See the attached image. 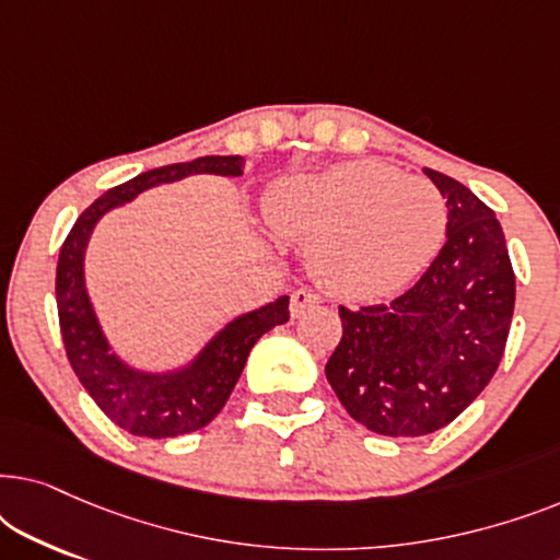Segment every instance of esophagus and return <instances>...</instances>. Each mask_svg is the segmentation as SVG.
Masks as SVG:
<instances>
[{
  "mask_svg": "<svg viewBox=\"0 0 560 560\" xmlns=\"http://www.w3.org/2000/svg\"><path fill=\"white\" fill-rule=\"evenodd\" d=\"M318 303H320V298L313 293V290H308V288L295 290L293 298H290V316H293V318L303 316L305 311L313 308V305H318Z\"/></svg>",
  "mask_w": 560,
  "mask_h": 560,
  "instance_id": "esophagus-1",
  "label": "esophagus"
}]
</instances>
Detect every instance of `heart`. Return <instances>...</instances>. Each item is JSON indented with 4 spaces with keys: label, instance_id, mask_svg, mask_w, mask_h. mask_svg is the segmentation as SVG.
Masks as SVG:
<instances>
[{
    "label": "heart",
    "instance_id": "heart-1",
    "mask_svg": "<svg viewBox=\"0 0 560 560\" xmlns=\"http://www.w3.org/2000/svg\"><path fill=\"white\" fill-rule=\"evenodd\" d=\"M265 213L275 232L313 244L318 285L347 301H374L416 278L448 224L441 190L374 160L272 183Z\"/></svg>",
    "mask_w": 560,
    "mask_h": 560
}]
</instances>
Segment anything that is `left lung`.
I'll list each match as a JSON object with an SVG mask.
<instances>
[{"label":"left lung","instance_id":"1","mask_svg":"<svg viewBox=\"0 0 560 560\" xmlns=\"http://www.w3.org/2000/svg\"><path fill=\"white\" fill-rule=\"evenodd\" d=\"M423 173L446 198V244L395 301L339 305L343 334L326 364L349 416L393 439L439 431L477 400L502 362L515 311L494 211L448 175Z\"/></svg>","mask_w":560,"mask_h":560}]
</instances>
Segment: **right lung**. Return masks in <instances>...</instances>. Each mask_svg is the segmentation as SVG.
<instances>
[{
    "mask_svg": "<svg viewBox=\"0 0 560 560\" xmlns=\"http://www.w3.org/2000/svg\"><path fill=\"white\" fill-rule=\"evenodd\" d=\"M198 173L236 178L244 173V158L206 155L190 163H173L140 173L137 178L96 198L75 219L60 247L56 301L68 362L86 393L104 410V416L132 435L173 439V435L194 433L209 425L226 405L259 336L290 318L288 295H280L278 301L257 311L242 313L229 320L186 366L173 372L135 370L112 351L86 293V280H83V257H86L91 232L106 211L129 203L142 190Z\"/></svg>",
    "mask_w": 560,
    "mask_h": 560,
    "instance_id": "1",
    "label": "right lung"
}]
</instances>
